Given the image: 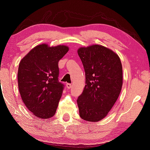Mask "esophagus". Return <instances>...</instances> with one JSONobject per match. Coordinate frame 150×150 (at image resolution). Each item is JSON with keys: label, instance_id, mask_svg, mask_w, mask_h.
Segmentation results:
<instances>
[{"label": "esophagus", "instance_id": "1", "mask_svg": "<svg viewBox=\"0 0 150 150\" xmlns=\"http://www.w3.org/2000/svg\"><path fill=\"white\" fill-rule=\"evenodd\" d=\"M71 86H72V84H70V83H67L66 84V87H67L68 89H69V88H71Z\"/></svg>", "mask_w": 150, "mask_h": 150}]
</instances>
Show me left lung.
<instances>
[{"mask_svg": "<svg viewBox=\"0 0 150 150\" xmlns=\"http://www.w3.org/2000/svg\"><path fill=\"white\" fill-rule=\"evenodd\" d=\"M85 72V86L77 100L80 117L97 122L108 115L120 94L122 69L120 58L110 49L94 45L79 49Z\"/></svg>", "mask_w": 150, "mask_h": 150, "instance_id": "1", "label": "left lung"}]
</instances>
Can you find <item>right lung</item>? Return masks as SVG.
<instances>
[{"label":"right lung","instance_id":"right-lung-1","mask_svg":"<svg viewBox=\"0 0 150 150\" xmlns=\"http://www.w3.org/2000/svg\"><path fill=\"white\" fill-rule=\"evenodd\" d=\"M69 48L64 45L33 48L19 64V91L23 103L33 114L41 119L54 115L64 88L58 81V62Z\"/></svg>","mask_w":150,"mask_h":150}]
</instances>
